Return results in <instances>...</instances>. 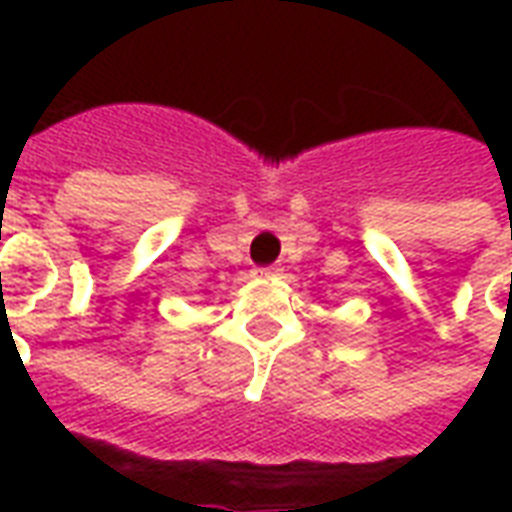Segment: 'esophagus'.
Segmentation results:
<instances>
[{
	"mask_svg": "<svg viewBox=\"0 0 512 512\" xmlns=\"http://www.w3.org/2000/svg\"><path fill=\"white\" fill-rule=\"evenodd\" d=\"M257 274H260V277H277V274H279V268H271V266H266V268H257Z\"/></svg>",
	"mask_w": 512,
	"mask_h": 512,
	"instance_id": "esophagus-1",
	"label": "esophagus"
}]
</instances>
